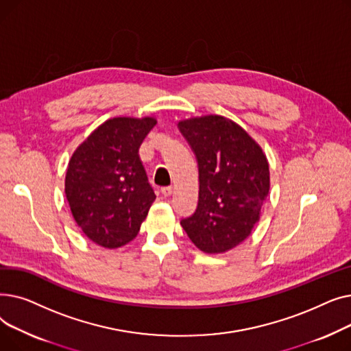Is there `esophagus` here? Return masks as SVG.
Returning a JSON list of instances; mask_svg holds the SVG:
<instances>
[{
	"instance_id": "esophagus-1",
	"label": "esophagus",
	"mask_w": 351,
	"mask_h": 351,
	"mask_svg": "<svg viewBox=\"0 0 351 351\" xmlns=\"http://www.w3.org/2000/svg\"><path fill=\"white\" fill-rule=\"evenodd\" d=\"M162 195L163 196H171L173 193V188L172 186H166V188H162Z\"/></svg>"
}]
</instances>
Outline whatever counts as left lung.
<instances>
[{
  "label": "left lung",
  "mask_w": 351,
  "mask_h": 351,
  "mask_svg": "<svg viewBox=\"0 0 351 351\" xmlns=\"http://www.w3.org/2000/svg\"><path fill=\"white\" fill-rule=\"evenodd\" d=\"M178 128L199 165L197 208L180 225L199 250L229 252L259 222L270 191L267 158L241 125L225 117H193Z\"/></svg>",
  "instance_id": "left-lung-1"
}]
</instances>
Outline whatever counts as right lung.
I'll use <instances>...</instances> for the list:
<instances>
[{"label": "right lung", "mask_w": 351, "mask_h": 351, "mask_svg": "<svg viewBox=\"0 0 351 351\" xmlns=\"http://www.w3.org/2000/svg\"><path fill=\"white\" fill-rule=\"evenodd\" d=\"M156 123L154 117L110 118L68 162L65 195L72 216L89 241L102 247L134 241L156 199L139 158Z\"/></svg>", "instance_id": "right-lung-1"}]
</instances>
